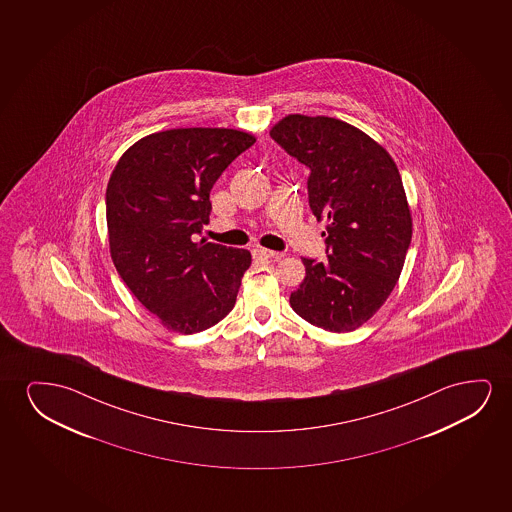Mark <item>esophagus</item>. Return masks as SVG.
<instances>
[{
    "label": "esophagus",
    "mask_w": 512,
    "mask_h": 512,
    "mask_svg": "<svg viewBox=\"0 0 512 512\" xmlns=\"http://www.w3.org/2000/svg\"><path fill=\"white\" fill-rule=\"evenodd\" d=\"M253 259L255 260H274L280 259V253L273 252V250H267V248H253L252 250Z\"/></svg>",
    "instance_id": "1"
}]
</instances>
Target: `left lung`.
I'll list each match as a JSON object with an SVG mask.
<instances>
[{
    "mask_svg": "<svg viewBox=\"0 0 512 512\" xmlns=\"http://www.w3.org/2000/svg\"><path fill=\"white\" fill-rule=\"evenodd\" d=\"M269 134L308 166L309 208L327 220V260L302 259L306 278L290 306L330 332L358 329L392 294L413 236L397 164L378 141L332 117L294 113Z\"/></svg>",
    "mask_w": 512,
    "mask_h": 512,
    "instance_id": "8db88e82",
    "label": "left lung"
}]
</instances>
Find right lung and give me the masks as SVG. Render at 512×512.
Instances as JSON below:
<instances>
[{
    "mask_svg": "<svg viewBox=\"0 0 512 512\" xmlns=\"http://www.w3.org/2000/svg\"><path fill=\"white\" fill-rule=\"evenodd\" d=\"M253 143V134L238 129H169L136 141L112 171L106 225L113 264L168 330L210 329L236 304L252 255L196 236L210 222L213 185Z\"/></svg>",
    "mask_w": 512,
    "mask_h": 512,
    "instance_id": "1",
    "label": "right lung"
}]
</instances>
